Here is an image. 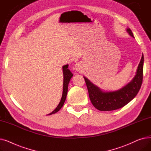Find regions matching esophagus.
I'll return each mask as SVG.
<instances>
[{"label":"esophagus","mask_w":151,"mask_h":151,"mask_svg":"<svg viewBox=\"0 0 151 151\" xmlns=\"http://www.w3.org/2000/svg\"><path fill=\"white\" fill-rule=\"evenodd\" d=\"M75 69H76V70H80L81 69V63H79V62L76 63V64H75Z\"/></svg>","instance_id":"34e87169"}]
</instances>
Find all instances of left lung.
I'll use <instances>...</instances> for the list:
<instances>
[{"instance_id":"left-lung-1","label":"left lung","mask_w":151,"mask_h":151,"mask_svg":"<svg viewBox=\"0 0 151 151\" xmlns=\"http://www.w3.org/2000/svg\"><path fill=\"white\" fill-rule=\"evenodd\" d=\"M127 32L134 38L130 28L127 29ZM143 63L144 55L142 54L135 76L128 84L115 91H103L84 76L89 98L93 106L100 111H113L129 104L136 97L141 88L143 78Z\"/></svg>"}]
</instances>
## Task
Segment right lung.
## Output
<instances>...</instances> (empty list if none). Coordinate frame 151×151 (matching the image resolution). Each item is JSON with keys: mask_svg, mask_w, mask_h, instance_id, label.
Instances as JSON below:
<instances>
[{"mask_svg": "<svg viewBox=\"0 0 151 151\" xmlns=\"http://www.w3.org/2000/svg\"><path fill=\"white\" fill-rule=\"evenodd\" d=\"M68 64L63 65L62 67L63 75V92H62V96L61 100L59 102V105L56 107V108H55L52 113L48 114L47 115H51L58 112L60 109V108L63 106V104H64V102L65 101L67 95V92H68V86L71 78L73 76V74L71 73L70 70L68 69Z\"/></svg>", "mask_w": 151, "mask_h": 151, "instance_id": "1", "label": "right lung"}]
</instances>
